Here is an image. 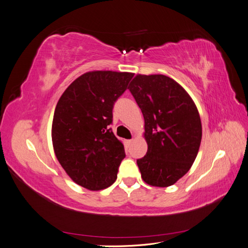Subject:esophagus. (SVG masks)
Masks as SVG:
<instances>
[{
	"instance_id": "34e87169",
	"label": "esophagus",
	"mask_w": 248,
	"mask_h": 248,
	"mask_svg": "<svg viewBox=\"0 0 248 248\" xmlns=\"http://www.w3.org/2000/svg\"><path fill=\"white\" fill-rule=\"evenodd\" d=\"M132 143V140H127V141H126V144H127L128 145V146H129V145Z\"/></svg>"
}]
</instances>
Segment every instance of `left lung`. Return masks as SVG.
I'll list each match as a JSON object with an SVG mask.
<instances>
[{
    "mask_svg": "<svg viewBox=\"0 0 248 248\" xmlns=\"http://www.w3.org/2000/svg\"><path fill=\"white\" fill-rule=\"evenodd\" d=\"M145 121L146 155L137 160L144 182L174 184L190 170L199 152L202 125L185 89L163 75H138L128 87Z\"/></svg>",
    "mask_w": 248,
    "mask_h": 248,
    "instance_id": "obj_1",
    "label": "left lung"
}]
</instances>
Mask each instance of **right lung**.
<instances>
[{"label":"right lung","instance_id":"right-lung-1","mask_svg":"<svg viewBox=\"0 0 248 248\" xmlns=\"http://www.w3.org/2000/svg\"><path fill=\"white\" fill-rule=\"evenodd\" d=\"M134 74L90 71L60 98L52 121L57 159L74 182L89 190L113 184L125 150L110 128L113 105Z\"/></svg>","mask_w":248,"mask_h":248}]
</instances>
